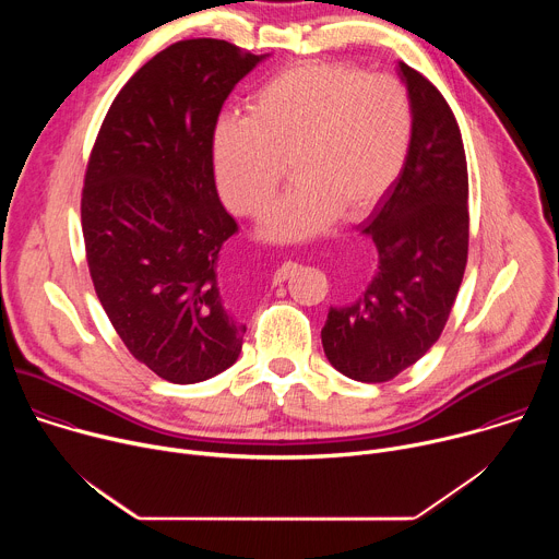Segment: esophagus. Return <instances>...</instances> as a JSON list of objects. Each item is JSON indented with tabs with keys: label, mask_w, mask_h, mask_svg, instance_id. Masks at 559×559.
Returning a JSON list of instances; mask_svg holds the SVG:
<instances>
[{
	"label": "esophagus",
	"mask_w": 559,
	"mask_h": 559,
	"mask_svg": "<svg viewBox=\"0 0 559 559\" xmlns=\"http://www.w3.org/2000/svg\"><path fill=\"white\" fill-rule=\"evenodd\" d=\"M292 267H294V263L289 261V263H283L278 270H276V274H274V281L276 283H281V281H285L287 276H289V272H292Z\"/></svg>",
	"instance_id": "34e87169"
}]
</instances>
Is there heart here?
Segmentation results:
<instances>
[{
	"label": "heart",
	"mask_w": 559,
	"mask_h": 559,
	"mask_svg": "<svg viewBox=\"0 0 559 559\" xmlns=\"http://www.w3.org/2000/svg\"><path fill=\"white\" fill-rule=\"evenodd\" d=\"M412 104L397 79L347 63L287 68L252 95L248 119L229 117L214 132V173L223 201L261 218L283 181L296 186L263 234L300 241L336 214L356 218L401 173L412 141Z\"/></svg>",
	"instance_id": "heart-1"
}]
</instances>
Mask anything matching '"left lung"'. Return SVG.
<instances>
[{
    "label": "left lung",
    "mask_w": 559,
    "mask_h": 559,
    "mask_svg": "<svg viewBox=\"0 0 559 559\" xmlns=\"http://www.w3.org/2000/svg\"><path fill=\"white\" fill-rule=\"evenodd\" d=\"M412 104L405 166L358 229L378 265L365 292L332 307L321 332L328 360L347 378L386 382L440 338L468 254V175L457 121L440 91L397 61Z\"/></svg>",
    "instance_id": "obj_1"
}]
</instances>
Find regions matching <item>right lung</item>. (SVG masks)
Returning a JSON list of instances; mask_svg holds the SVG:
<instances>
[{
	"label": "right lung",
	"mask_w": 559,
	"mask_h": 559,
	"mask_svg": "<svg viewBox=\"0 0 559 559\" xmlns=\"http://www.w3.org/2000/svg\"><path fill=\"white\" fill-rule=\"evenodd\" d=\"M265 57L223 39L168 46L115 97L91 152L82 229L95 292L128 352L175 384L241 354L246 325L216 281L238 225L221 205L212 147L227 95Z\"/></svg>",
	"instance_id": "right-lung-1"
}]
</instances>
